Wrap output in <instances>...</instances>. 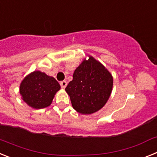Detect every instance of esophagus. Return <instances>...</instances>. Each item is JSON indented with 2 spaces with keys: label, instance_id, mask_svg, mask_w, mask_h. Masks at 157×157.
Here are the masks:
<instances>
[{
  "label": "esophagus",
  "instance_id": "1",
  "mask_svg": "<svg viewBox=\"0 0 157 157\" xmlns=\"http://www.w3.org/2000/svg\"><path fill=\"white\" fill-rule=\"evenodd\" d=\"M67 83L66 81L60 82V86H61L62 89H65V87L67 86Z\"/></svg>",
  "mask_w": 157,
  "mask_h": 157
}]
</instances>
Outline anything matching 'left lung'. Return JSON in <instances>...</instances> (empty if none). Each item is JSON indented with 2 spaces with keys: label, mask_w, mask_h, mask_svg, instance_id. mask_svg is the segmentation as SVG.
<instances>
[{
  "label": "left lung",
  "mask_w": 157,
  "mask_h": 157,
  "mask_svg": "<svg viewBox=\"0 0 157 157\" xmlns=\"http://www.w3.org/2000/svg\"><path fill=\"white\" fill-rule=\"evenodd\" d=\"M75 70L73 79L65 90L73 109L82 115H90L101 109L110 98L113 77L108 69L90 55Z\"/></svg>",
  "instance_id": "obj_1"
}]
</instances>
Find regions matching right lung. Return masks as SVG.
I'll return each instance as SVG.
<instances>
[{
  "mask_svg": "<svg viewBox=\"0 0 157 157\" xmlns=\"http://www.w3.org/2000/svg\"><path fill=\"white\" fill-rule=\"evenodd\" d=\"M59 90L60 86L53 77L40 71H34L27 75L19 86L22 100L35 109L49 106Z\"/></svg>",
  "mask_w": 157,
  "mask_h": 157,
  "instance_id": "add662e5",
  "label": "right lung"
}]
</instances>
